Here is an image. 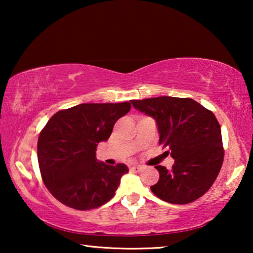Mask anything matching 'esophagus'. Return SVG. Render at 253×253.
<instances>
[{
    "label": "esophagus",
    "mask_w": 253,
    "mask_h": 253,
    "mask_svg": "<svg viewBox=\"0 0 253 253\" xmlns=\"http://www.w3.org/2000/svg\"><path fill=\"white\" fill-rule=\"evenodd\" d=\"M142 166L140 165H132V166H130V170L131 172H135V173H137V172H140V170H142Z\"/></svg>",
    "instance_id": "esophagus-1"
}]
</instances>
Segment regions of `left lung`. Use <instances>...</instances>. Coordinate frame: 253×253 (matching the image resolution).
Segmentation results:
<instances>
[{"instance_id": "1", "label": "left lung", "mask_w": 253, "mask_h": 253, "mask_svg": "<svg viewBox=\"0 0 253 253\" xmlns=\"http://www.w3.org/2000/svg\"><path fill=\"white\" fill-rule=\"evenodd\" d=\"M156 121L160 144L175 163L169 170L155 166L160 179L151 190L172 204H187L204 195L220 173L224 151L221 127L211 110L191 98L156 97L131 100Z\"/></svg>"}]
</instances>
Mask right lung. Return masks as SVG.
<instances>
[{
	"instance_id": "right-lung-1",
	"label": "right lung",
	"mask_w": 253,
	"mask_h": 253,
	"mask_svg": "<svg viewBox=\"0 0 253 253\" xmlns=\"http://www.w3.org/2000/svg\"><path fill=\"white\" fill-rule=\"evenodd\" d=\"M130 107L128 101L80 104L49 119L38 139V162L43 183L59 202L85 211L101 207L115 195L128 168L98 162L96 149Z\"/></svg>"
}]
</instances>
